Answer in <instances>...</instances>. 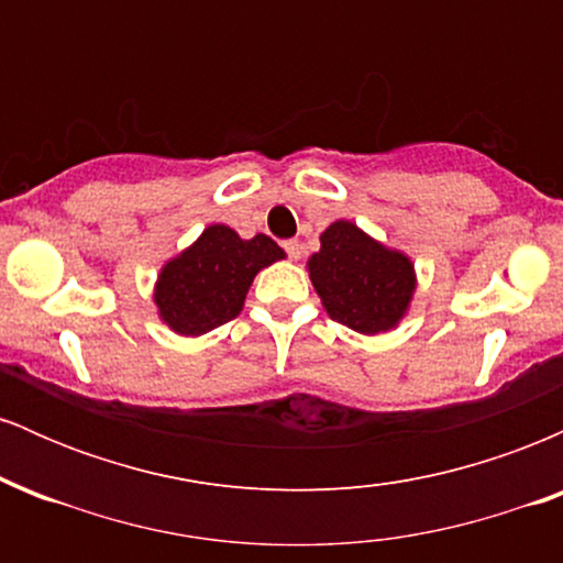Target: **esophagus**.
Wrapping results in <instances>:
<instances>
[{"label":"esophagus","instance_id":"34e87169","mask_svg":"<svg viewBox=\"0 0 563 563\" xmlns=\"http://www.w3.org/2000/svg\"><path fill=\"white\" fill-rule=\"evenodd\" d=\"M283 251L288 254V260H299L301 256V243L299 241H283Z\"/></svg>","mask_w":563,"mask_h":563}]
</instances>
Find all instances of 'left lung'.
Returning <instances> with one entry per match:
<instances>
[{"mask_svg": "<svg viewBox=\"0 0 563 563\" xmlns=\"http://www.w3.org/2000/svg\"><path fill=\"white\" fill-rule=\"evenodd\" d=\"M309 277L328 314L360 333L397 325L416 288L410 260L371 241L352 222H333L322 232Z\"/></svg>", "mask_w": 563, "mask_h": 563, "instance_id": "1", "label": "left lung"}]
</instances>
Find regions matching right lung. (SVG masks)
Here are the masks:
<instances>
[{"mask_svg": "<svg viewBox=\"0 0 563 563\" xmlns=\"http://www.w3.org/2000/svg\"><path fill=\"white\" fill-rule=\"evenodd\" d=\"M277 260H283V249L273 238L243 241L235 230L211 224L161 273L156 288L161 318L183 335L224 325L238 318L256 273Z\"/></svg>", "mask_w": 563, "mask_h": 563, "instance_id": "1", "label": "right lung"}]
</instances>
